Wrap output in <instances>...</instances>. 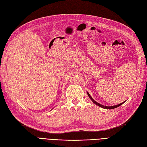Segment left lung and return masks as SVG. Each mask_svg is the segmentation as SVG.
Listing matches in <instances>:
<instances>
[{
  "instance_id": "obj_1",
  "label": "left lung",
  "mask_w": 147,
  "mask_h": 147,
  "mask_svg": "<svg viewBox=\"0 0 147 147\" xmlns=\"http://www.w3.org/2000/svg\"><path fill=\"white\" fill-rule=\"evenodd\" d=\"M87 94H88V96H89V98H90V99L92 101V102H93V103H94V104H96V105H97V106H99V107H102V108H104V109H115V108H116V107H119L120 106H121L122 104H123L125 101H124V102H123L122 103H120V104H119V105H115V106H103V105H101V104H99V103H98V102H96L94 100V99L92 98V96H90V94L88 92H87Z\"/></svg>"
}]
</instances>
